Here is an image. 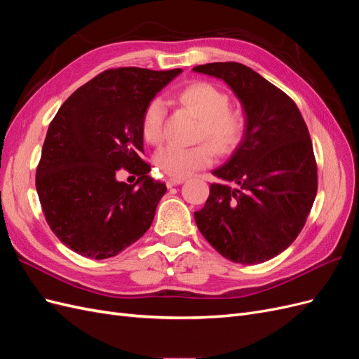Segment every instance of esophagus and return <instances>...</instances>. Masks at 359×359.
Instances as JSON below:
<instances>
[{"instance_id":"esophagus-1","label":"esophagus","mask_w":359,"mask_h":359,"mask_svg":"<svg viewBox=\"0 0 359 359\" xmlns=\"http://www.w3.org/2000/svg\"><path fill=\"white\" fill-rule=\"evenodd\" d=\"M184 182V178H170L169 181H168V187L170 189V187H175V186H180V184H182Z\"/></svg>"}]
</instances>
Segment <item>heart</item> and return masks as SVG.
<instances>
[{"label": "heart", "instance_id": "1", "mask_svg": "<svg viewBox=\"0 0 359 359\" xmlns=\"http://www.w3.org/2000/svg\"><path fill=\"white\" fill-rule=\"evenodd\" d=\"M178 102L201 116L199 140H208L194 147L169 145L160 149L157 166L172 178H184L193 172L208 168L215 158V151L229 154L241 144L247 130L243 111L229 106V95L219 86L198 81L187 85L180 94ZM166 107L161 99L154 97L144 107L140 116V133L145 142L160 145L165 140Z\"/></svg>", "mask_w": 359, "mask_h": 359}]
</instances>
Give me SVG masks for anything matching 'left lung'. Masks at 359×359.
<instances>
[{
    "instance_id": "obj_1",
    "label": "left lung",
    "mask_w": 359,
    "mask_h": 359,
    "mask_svg": "<svg viewBox=\"0 0 359 359\" xmlns=\"http://www.w3.org/2000/svg\"><path fill=\"white\" fill-rule=\"evenodd\" d=\"M194 72L223 79L241 100L247 130L212 175L201 233L235 264L273 259L297 240L318 193V165L306 121L290 97L240 62H211Z\"/></svg>"
}]
</instances>
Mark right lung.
I'll return each mask as SVG.
<instances>
[{
    "label": "right lung",
    "instance_id": "right-lung-1",
    "mask_svg": "<svg viewBox=\"0 0 359 359\" xmlns=\"http://www.w3.org/2000/svg\"><path fill=\"white\" fill-rule=\"evenodd\" d=\"M181 69H107L76 90L49 124L36 172L45 219L58 240L91 259L116 256L153 223L166 184L148 177L140 116ZM119 168L139 188L119 183Z\"/></svg>",
    "mask_w": 359,
    "mask_h": 359
}]
</instances>
